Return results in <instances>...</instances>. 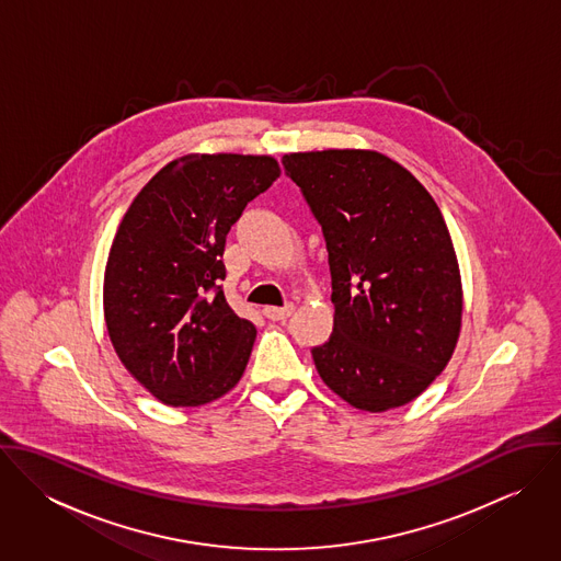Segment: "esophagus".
<instances>
[{
  "label": "esophagus",
  "mask_w": 561,
  "mask_h": 561,
  "mask_svg": "<svg viewBox=\"0 0 561 561\" xmlns=\"http://www.w3.org/2000/svg\"><path fill=\"white\" fill-rule=\"evenodd\" d=\"M294 311H296L294 305H285V307H265V309H263V316H265L267 320L283 321L287 320Z\"/></svg>",
  "instance_id": "34e87169"
}]
</instances>
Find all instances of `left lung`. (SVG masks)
<instances>
[{"mask_svg":"<svg viewBox=\"0 0 561 561\" xmlns=\"http://www.w3.org/2000/svg\"><path fill=\"white\" fill-rule=\"evenodd\" d=\"M328 250L334 325L311 350L325 387L358 410L419 398L447 367L462 323L451 236L398 161L360 149L283 158Z\"/></svg>","mask_w":561,"mask_h":561,"instance_id":"left-lung-1","label":"left lung"}]
</instances>
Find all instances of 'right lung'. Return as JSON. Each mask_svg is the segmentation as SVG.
Masks as SVG:
<instances>
[{
    "instance_id": "1",
    "label": "right lung",
    "mask_w": 561,
    "mask_h": 561,
    "mask_svg": "<svg viewBox=\"0 0 561 561\" xmlns=\"http://www.w3.org/2000/svg\"><path fill=\"white\" fill-rule=\"evenodd\" d=\"M278 174L270 156H185L140 190L116 231L103 280L110 341L168 405H203L240 382L256 328L225 298L222 254Z\"/></svg>"
}]
</instances>
